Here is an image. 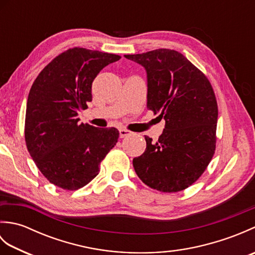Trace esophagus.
I'll use <instances>...</instances> for the list:
<instances>
[{"instance_id":"esophagus-1","label":"esophagus","mask_w":255,"mask_h":255,"mask_svg":"<svg viewBox=\"0 0 255 255\" xmlns=\"http://www.w3.org/2000/svg\"><path fill=\"white\" fill-rule=\"evenodd\" d=\"M133 132L127 130V129H124V128H121L119 129V136H121V138H125L127 136H131Z\"/></svg>"}]
</instances>
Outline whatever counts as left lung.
<instances>
[{"label":"left lung","mask_w":255,"mask_h":255,"mask_svg":"<svg viewBox=\"0 0 255 255\" xmlns=\"http://www.w3.org/2000/svg\"><path fill=\"white\" fill-rule=\"evenodd\" d=\"M145 69L147 107L164 118L158 141L132 160L145 185L164 193L191 186L203 174L216 149L218 106L206 75L181 52L171 49L125 55Z\"/></svg>","instance_id":"1"}]
</instances>
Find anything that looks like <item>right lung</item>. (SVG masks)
I'll use <instances>...</instances> for the list:
<instances>
[{
    "mask_svg": "<svg viewBox=\"0 0 255 255\" xmlns=\"http://www.w3.org/2000/svg\"><path fill=\"white\" fill-rule=\"evenodd\" d=\"M121 56L74 47L57 56L31 85L26 106L25 141L48 181L75 191L99 174L100 164L116 145V128L79 124L92 101V83L103 68Z\"/></svg>",
    "mask_w": 255,
    "mask_h": 255,
    "instance_id": "right-lung-1",
    "label": "right lung"
}]
</instances>
